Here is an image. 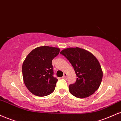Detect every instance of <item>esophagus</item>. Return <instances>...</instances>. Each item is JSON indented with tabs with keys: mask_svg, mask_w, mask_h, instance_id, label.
I'll return each mask as SVG.
<instances>
[{
	"mask_svg": "<svg viewBox=\"0 0 121 121\" xmlns=\"http://www.w3.org/2000/svg\"><path fill=\"white\" fill-rule=\"evenodd\" d=\"M67 76H68V74H67L66 73H64V74L63 77H62V78H64V79H65V78H67Z\"/></svg>",
	"mask_w": 121,
	"mask_h": 121,
	"instance_id": "obj_1",
	"label": "esophagus"
}]
</instances>
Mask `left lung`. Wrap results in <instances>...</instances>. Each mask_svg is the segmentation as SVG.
I'll return each instance as SVG.
<instances>
[{"mask_svg": "<svg viewBox=\"0 0 121 121\" xmlns=\"http://www.w3.org/2000/svg\"><path fill=\"white\" fill-rule=\"evenodd\" d=\"M60 53L70 62L77 77L75 83L69 85L70 94L81 99L92 95L99 88L103 78L98 60L88 51L77 47L62 49Z\"/></svg>", "mask_w": 121, "mask_h": 121, "instance_id": "1", "label": "left lung"}]
</instances>
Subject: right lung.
Returning <instances> with one entry per match:
<instances>
[{"mask_svg":"<svg viewBox=\"0 0 121 121\" xmlns=\"http://www.w3.org/2000/svg\"><path fill=\"white\" fill-rule=\"evenodd\" d=\"M59 48L40 46L32 50L25 59L22 70L24 82L30 92L46 96L54 91L58 79L53 76L52 61L59 54Z\"/></svg>","mask_w":121,"mask_h":121,"instance_id":"1","label":"right lung"}]
</instances>
